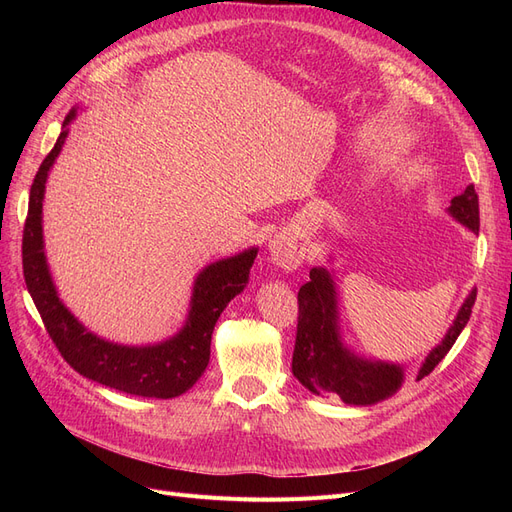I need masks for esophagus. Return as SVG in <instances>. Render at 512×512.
Listing matches in <instances>:
<instances>
[{"label":"esophagus","instance_id":"esophagus-1","mask_svg":"<svg viewBox=\"0 0 512 512\" xmlns=\"http://www.w3.org/2000/svg\"><path fill=\"white\" fill-rule=\"evenodd\" d=\"M269 254H271L273 265L282 267L286 271L297 269L303 262V256H305L299 239L292 237V235H286V232H284V235H277L269 243Z\"/></svg>","mask_w":512,"mask_h":512}]
</instances>
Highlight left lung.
Wrapping results in <instances>:
<instances>
[{"mask_svg":"<svg viewBox=\"0 0 512 512\" xmlns=\"http://www.w3.org/2000/svg\"><path fill=\"white\" fill-rule=\"evenodd\" d=\"M448 211L463 226L478 232L480 218L474 185H468L459 196H455ZM297 299L299 320L292 352V374L297 376L305 389L320 397L337 395L344 404L350 406L376 404V401L391 397L399 389L401 382H404L401 367L359 359V356H354L339 342L335 286L327 269L309 271V282L301 286ZM474 301L476 290H472L466 303L461 305L444 342L425 359L421 371H418V380L429 376L448 354V350L453 348L459 333L472 316Z\"/></svg>","mask_w":512,"mask_h":512,"instance_id":"obj_1","label":"left lung"}]
</instances>
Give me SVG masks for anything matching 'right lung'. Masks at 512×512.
Segmentation results:
<instances>
[{
	"mask_svg": "<svg viewBox=\"0 0 512 512\" xmlns=\"http://www.w3.org/2000/svg\"><path fill=\"white\" fill-rule=\"evenodd\" d=\"M74 111L64 119L55 147L38 168L29 192V209L23 228V275L29 294L38 307L46 333L66 363L81 376L138 397L170 399L185 393L203 376L209 363L211 333L224 307L239 294L250 277L256 250H247L213 262L196 277L190 318L181 333L158 346L128 348L108 344L89 333L59 301L51 273L46 269L42 245V198L49 168L59 156Z\"/></svg>",
	"mask_w": 512,
	"mask_h": 512,
	"instance_id": "obj_1",
	"label": "right lung"
}]
</instances>
